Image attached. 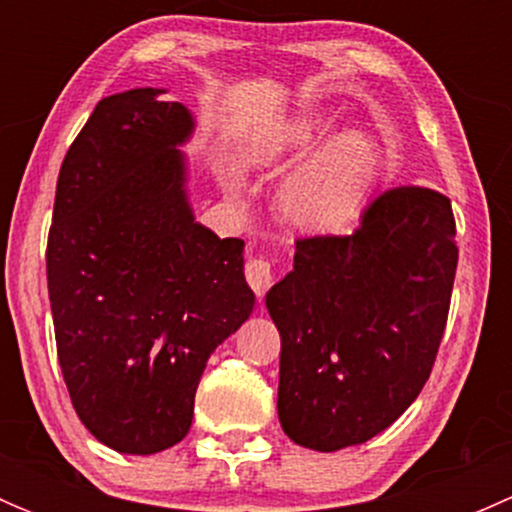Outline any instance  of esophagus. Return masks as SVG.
I'll return each mask as SVG.
<instances>
[{
  "label": "esophagus",
  "mask_w": 512,
  "mask_h": 512,
  "mask_svg": "<svg viewBox=\"0 0 512 512\" xmlns=\"http://www.w3.org/2000/svg\"><path fill=\"white\" fill-rule=\"evenodd\" d=\"M245 277L250 282V287L255 289L257 297H262L270 289L272 277H275L272 275V262L265 260V257H252L245 265Z\"/></svg>",
  "instance_id": "1"
}]
</instances>
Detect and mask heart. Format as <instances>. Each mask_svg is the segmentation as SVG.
I'll use <instances>...</instances> for the list:
<instances>
[{
	"instance_id": "obj_1",
	"label": "heart",
	"mask_w": 512,
	"mask_h": 512,
	"mask_svg": "<svg viewBox=\"0 0 512 512\" xmlns=\"http://www.w3.org/2000/svg\"><path fill=\"white\" fill-rule=\"evenodd\" d=\"M339 126L334 113H307L262 146L260 160L287 163L332 136ZM386 168L379 136L352 128L312 153L280 190V210L292 225L312 232L349 227L369 203Z\"/></svg>"
}]
</instances>
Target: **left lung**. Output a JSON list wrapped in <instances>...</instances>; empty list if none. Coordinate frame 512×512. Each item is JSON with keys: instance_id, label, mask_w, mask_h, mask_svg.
Returning <instances> with one entry per match:
<instances>
[{"instance_id": "left-lung-1", "label": "left lung", "mask_w": 512, "mask_h": 512, "mask_svg": "<svg viewBox=\"0 0 512 512\" xmlns=\"http://www.w3.org/2000/svg\"><path fill=\"white\" fill-rule=\"evenodd\" d=\"M294 270L267 292L282 337L277 411L312 451L359 446L421 394L456 280L451 200L384 190L352 235L294 240Z\"/></svg>"}]
</instances>
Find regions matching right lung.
Returning a JSON list of instances; mask_svg holds the SVG:
<instances>
[{"instance_id":"1","label":"right lung","mask_w":512,"mask_h":512,"mask_svg":"<svg viewBox=\"0 0 512 512\" xmlns=\"http://www.w3.org/2000/svg\"><path fill=\"white\" fill-rule=\"evenodd\" d=\"M133 89L96 103L66 151L46 242L56 354L81 423L118 453L193 423L205 364L255 307L237 237L185 200L188 108Z\"/></svg>"}]
</instances>
